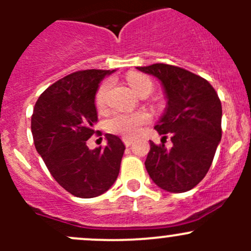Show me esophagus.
Wrapping results in <instances>:
<instances>
[{
    "mask_svg": "<svg viewBox=\"0 0 251 251\" xmlns=\"http://www.w3.org/2000/svg\"><path fill=\"white\" fill-rule=\"evenodd\" d=\"M123 142H124V144H125L126 147H130L131 144H132V142H133V140L132 138H128V137H124L123 138Z\"/></svg>",
    "mask_w": 251,
    "mask_h": 251,
    "instance_id": "1",
    "label": "esophagus"
}]
</instances>
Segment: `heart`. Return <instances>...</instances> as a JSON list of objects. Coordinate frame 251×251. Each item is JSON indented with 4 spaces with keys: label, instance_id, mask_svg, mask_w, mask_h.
Segmentation results:
<instances>
[{
    "label": "heart",
    "instance_id": "1",
    "mask_svg": "<svg viewBox=\"0 0 251 251\" xmlns=\"http://www.w3.org/2000/svg\"><path fill=\"white\" fill-rule=\"evenodd\" d=\"M127 82L137 95H141L143 92L151 93V90H153V82H151V78L143 74H138V73H132V74L127 75ZM110 86L111 81L105 80L98 87L97 93H96V104H97V107H104ZM149 120H151V115L146 111L116 113L107 121V128L110 132L130 138L138 135L142 125L147 124Z\"/></svg>",
    "mask_w": 251,
    "mask_h": 251
}]
</instances>
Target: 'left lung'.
Instances as JSON below:
<instances>
[{"label":"left lung","instance_id":"left-lung-1","mask_svg":"<svg viewBox=\"0 0 251 251\" xmlns=\"http://www.w3.org/2000/svg\"><path fill=\"white\" fill-rule=\"evenodd\" d=\"M136 69L160 80L168 105L154 128L173 142L166 149L151 141L147 171L164 191H189L207 174L221 141V100L205 78L179 67L156 63Z\"/></svg>","mask_w":251,"mask_h":251}]
</instances>
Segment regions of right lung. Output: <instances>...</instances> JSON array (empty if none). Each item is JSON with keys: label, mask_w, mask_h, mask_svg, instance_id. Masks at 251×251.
<instances>
[{"label": "right lung", "mask_w": 251, "mask_h": 251, "mask_svg": "<svg viewBox=\"0 0 251 251\" xmlns=\"http://www.w3.org/2000/svg\"><path fill=\"white\" fill-rule=\"evenodd\" d=\"M115 70H80L67 75L42 93L34 107L31 132L35 148L55 181L73 196L95 198L118 178L125 146L107 133L104 148L91 151L86 142L95 133L96 92Z\"/></svg>", "instance_id": "right-lung-1"}]
</instances>
